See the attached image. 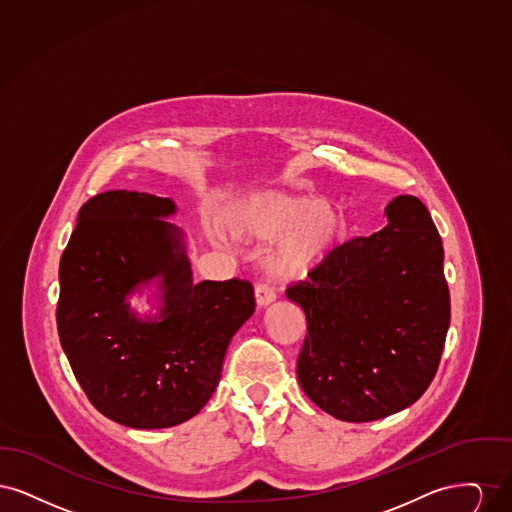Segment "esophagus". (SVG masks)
<instances>
[{"instance_id": "obj_1", "label": "esophagus", "mask_w": 512, "mask_h": 512, "mask_svg": "<svg viewBox=\"0 0 512 512\" xmlns=\"http://www.w3.org/2000/svg\"><path fill=\"white\" fill-rule=\"evenodd\" d=\"M255 295H257V305L267 307L268 303H272L276 299V290L268 284H259L255 288Z\"/></svg>"}]
</instances>
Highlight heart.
I'll return each mask as SVG.
<instances>
[{"label": "heart", "instance_id": "obj_1", "mask_svg": "<svg viewBox=\"0 0 512 512\" xmlns=\"http://www.w3.org/2000/svg\"><path fill=\"white\" fill-rule=\"evenodd\" d=\"M220 228L238 242H274L267 265L276 276H299L317 267L343 232L340 209L313 195L259 190L230 201L220 211Z\"/></svg>", "mask_w": 512, "mask_h": 512}]
</instances>
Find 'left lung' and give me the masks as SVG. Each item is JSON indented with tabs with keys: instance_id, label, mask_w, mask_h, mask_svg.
Returning <instances> with one entry per match:
<instances>
[{
	"instance_id": "8db88e82",
	"label": "left lung",
	"mask_w": 512,
	"mask_h": 512,
	"mask_svg": "<svg viewBox=\"0 0 512 512\" xmlns=\"http://www.w3.org/2000/svg\"><path fill=\"white\" fill-rule=\"evenodd\" d=\"M386 217L380 232L334 247L286 290L307 317L299 384L345 422L413 405L438 372L449 328L443 245L428 209L399 195Z\"/></svg>"
}]
</instances>
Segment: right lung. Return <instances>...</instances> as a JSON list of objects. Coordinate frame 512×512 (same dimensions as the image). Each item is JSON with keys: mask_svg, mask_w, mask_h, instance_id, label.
I'll use <instances>...</instances> for the list:
<instances>
[{"mask_svg": "<svg viewBox=\"0 0 512 512\" xmlns=\"http://www.w3.org/2000/svg\"><path fill=\"white\" fill-rule=\"evenodd\" d=\"M169 197L113 190L88 199L61 255L57 330L99 413L157 430L186 422L217 390L232 336L255 313L247 280L194 284ZM157 275L162 315L142 321L125 297Z\"/></svg>", "mask_w": 512, "mask_h": 512, "instance_id": "right-lung-1", "label": "right lung"}]
</instances>
